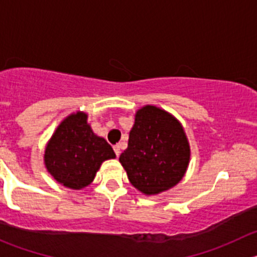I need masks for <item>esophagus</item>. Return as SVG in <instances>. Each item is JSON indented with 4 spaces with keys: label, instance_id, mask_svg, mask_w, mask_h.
<instances>
[{
    "label": "esophagus",
    "instance_id": "obj_1",
    "mask_svg": "<svg viewBox=\"0 0 257 257\" xmlns=\"http://www.w3.org/2000/svg\"><path fill=\"white\" fill-rule=\"evenodd\" d=\"M114 152H115V155L116 157H119V155H120V145L119 144H116V145H114Z\"/></svg>",
    "mask_w": 257,
    "mask_h": 257
}]
</instances>
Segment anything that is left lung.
Listing matches in <instances>:
<instances>
[{
  "label": "left lung",
  "instance_id": "obj_1",
  "mask_svg": "<svg viewBox=\"0 0 257 257\" xmlns=\"http://www.w3.org/2000/svg\"><path fill=\"white\" fill-rule=\"evenodd\" d=\"M119 162L137 190L158 195L184 178L190 162V144L172 113L147 104L136 112L128 148Z\"/></svg>",
  "mask_w": 257,
  "mask_h": 257
}]
</instances>
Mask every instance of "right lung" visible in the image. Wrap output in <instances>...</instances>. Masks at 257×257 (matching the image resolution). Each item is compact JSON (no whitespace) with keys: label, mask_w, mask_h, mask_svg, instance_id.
Segmentation results:
<instances>
[{"label":"right lung","mask_w":257,"mask_h":257,"mask_svg":"<svg viewBox=\"0 0 257 257\" xmlns=\"http://www.w3.org/2000/svg\"><path fill=\"white\" fill-rule=\"evenodd\" d=\"M115 158L113 148L98 137L88 114H69L57 126L45 148V167L61 185L80 190L94 180L103 162Z\"/></svg>","instance_id":"right-lung-1"}]
</instances>
